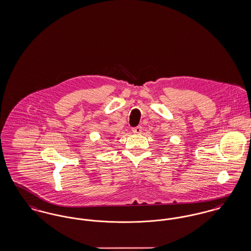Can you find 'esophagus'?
Returning a JSON list of instances; mask_svg holds the SVG:
<instances>
[{
  "label": "esophagus",
  "instance_id": "obj_1",
  "mask_svg": "<svg viewBox=\"0 0 251 251\" xmlns=\"http://www.w3.org/2000/svg\"><path fill=\"white\" fill-rule=\"evenodd\" d=\"M132 132L135 134H140L142 132V126H137V127H133Z\"/></svg>",
  "mask_w": 251,
  "mask_h": 251
}]
</instances>
